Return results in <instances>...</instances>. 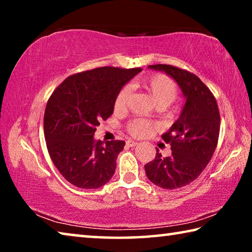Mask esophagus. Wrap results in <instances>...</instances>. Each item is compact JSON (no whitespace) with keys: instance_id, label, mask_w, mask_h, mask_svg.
<instances>
[{"instance_id":"34e87169","label":"esophagus","mask_w":252,"mask_h":252,"mask_svg":"<svg viewBox=\"0 0 252 252\" xmlns=\"http://www.w3.org/2000/svg\"><path fill=\"white\" fill-rule=\"evenodd\" d=\"M138 142L136 141H132V140H127L126 141V146L127 147H135V146H138Z\"/></svg>"}]
</instances>
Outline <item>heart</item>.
Listing matches in <instances>:
<instances>
[{
	"mask_svg": "<svg viewBox=\"0 0 252 252\" xmlns=\"http://www.w3.org/2000/svg\"><path fill=\"white\" fill-rule=\"evenodd\" d=\"M136 88L141 89L148 92L155 103L159 108H165L170 105L176 99L178 94V87L176 82L169 76L155 73L144 76L134 83ZM127 97H129V91L126 88H122L117 93L114 97L113 108L116 112H122L126 108ZM152 122L144 120V119H134L126 125V130L129 134L135 138H141L148 134V132L152 129Z\"/></svg>",
	"mask_w": 252,
	"mask_h": 252,
	"instance_id": "1",
	"label": "heart"
}]
</instances>
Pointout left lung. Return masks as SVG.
Returning <instances> with one entry per match:
<instances>
[{"mask_svg":"<svg viewBox=\"0 0 252 252\" xmlns=\"http://www.w3.org/2000/svg\"><path fill=\"white\" fill-rule=\"evenodd\" d=\"M149 67L176 80L187 99L179 120L162 134L171 146V156L163 157L157 149L155 160L144 165L148 179L156 186L179 189L194 181L215 153L220 132L218 104L207 85L191 72L169 64Z\"/></svg>","mask_w":252,"mask_h":252,"instance_id":"obj_1","label":"left lung"}]
</instances>
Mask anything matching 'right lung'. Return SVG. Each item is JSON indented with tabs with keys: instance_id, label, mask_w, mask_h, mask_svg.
<instances>
[{
	"instance_id": "right-lung-1",
	"label": "right lung",
	"mask_w": 252,
	"mask_h": 252,
	"mask_svg": "<svg viewBox=\"0 0 252 252\" xmlns=\"http://www.w3.org/2000/svg\"><path fill=\"white\" fill-rule=\"evenodd\" d=\"M141 67L102 66L72 74L55 89L44 112V136L55 168L82 189H97L112 178L126 142L94 141L101 120L113 113L117 93Z\"/></svg>"
}]
</instances>
